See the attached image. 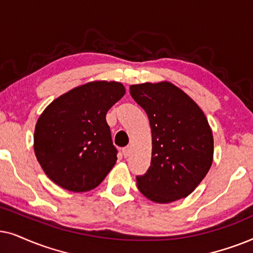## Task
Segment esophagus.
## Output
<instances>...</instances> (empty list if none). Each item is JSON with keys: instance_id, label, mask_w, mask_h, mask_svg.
<instances>
[{"instance_id": "obj_1", "label": "esophagus", "mask_w": 253, "mask_h": 253, "mask_svg": "<svg viewBox=\"0 0 253 253\" xmlns=\"http://www.w3.org/2000/svg\"><path fill=\"white\" fill-rule=\"evenodd\" d=\"M130 154V148L129 147H124L123 148V155L124 157H128Z\"/></svg>"}]
</instances>
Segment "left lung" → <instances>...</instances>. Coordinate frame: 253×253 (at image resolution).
<instances>
[{"mask_svg": "<svg viewBox=\"0 0 253 253\" xmlns=\"http://www.w3.org/2000/svg\"><path fill=\"white\" fill-rule=\"evenodd\" d=\"M146 111L153 136L150 167L136 176L139 191L158 204L187 197L201 183L213 162L214 141L200 107L169 82L129 86Z\"/></svg>", "mask_w": 253, "mask_h": 253, "instance_id": "8db88e82", "label": "left lung"}]
</instances>
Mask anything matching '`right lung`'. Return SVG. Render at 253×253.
I'll return each instance as SVG.
<instances>
[{"instance_id":"obj_1","label":"right lung","mask_w":253,"mask_h":253,"mask_svg":"<svg viewBox=\"0 0 253 253\" xmlns=\"http://www.w3.org/2000/svg\"><path fill=\"white\" fill-rule=\"evenodd\" d=\"M126 92L118 82H90L49 104L35 130V153L50 180L86 192L105 179L117 161L106 113Z\"/></svg>"}]
</instances>
